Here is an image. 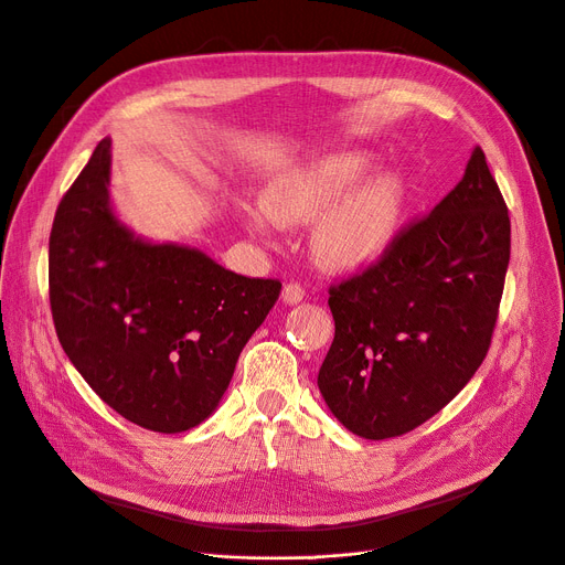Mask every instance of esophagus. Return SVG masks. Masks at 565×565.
<instances>
[{
	"instance_id": "1",
	"label": "esophagus",
	"mask_w": 565,
	"mask_h": 565,
	"mask_svg": "<svg viewBox=\"0 0 565 565\" xmlns=\"http://www.w3.org/2000/svg\"><path fill=\"white\" fill-rule=\"evenodd\" d=\"M281 299H284L286 303H299V301L303 299V288H301L299 284L290 281V284H286V286H284V290H281Z\"/></svg>"
}]
</instances>
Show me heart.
I'll return each instance as SVG.
<instances>
[{
	"label": "heart",
	"mask_w": 565,
	"mask_h": 565,
	"mask_svg": "<svg viewBox=\"0 0 565 565\" xmlns=\"http://www.w3.org/2000/svg\"><path fill=\"white\" fill-rule=\"evenodd\" d=\"M370 167L372 158L365 152H335L299 167L266 189L264 207H245L243 221L249 232L268 238L275 223L306 225L324 213L311 238L316 262L335 273L367 268L392 245L407 200L405 182L394 171L350 194Z\"/></svg>",
	"instance_id": "b5f03b06"
}]
</instances>
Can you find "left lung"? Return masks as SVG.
Wrapping results in <instances>:
<instances>
[{
  "label": "left lung",
  "mask_w": 565,
  "mask_h": 565,
  "mask_svg": "<svg viewBox=\"0 0 565 565\" xmlns=\"http://www.w3.org/2000/svg\"><path fill=\"white\" fill-rule=\"evenodd\" d=\"M511 225L480 146L465 178L363 273L329 288L335 338L318 374L353 435L415 430L482 365L498 320Z\"/></svg>",
  "instance_id": "left-lung-1"
}]
</instances>
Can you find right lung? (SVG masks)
Masks as SVG:
<instances>
[{
    "mask_svg": "<svg viewBox=\"0 0 565 565\" xmlns=\"http://www.w3.org/2000/svg\"><path fill=\"white\" fill-rule=\"evenodd\" d=\"M110 139L63 195L49 236L58 340L87 385L156 433L207 419L281 281L225 270L207 254L135 236L110 204Z\"/></svg>",
    "mask_w": 565,
    "mask_h": 565,
    "instance_id": "add662e5",
    "label": "right lung"
}]
</instances>
